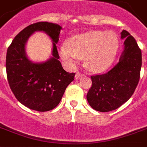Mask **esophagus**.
Segmentation results:
<instances>
[{
  "label": "esophagus",
  "instance_id": "1",
  "mask_svg": "<svg viewBox=\"0 0 147 147\" xmlns=\"http://www.w3.org/2000/svg\"><path fill=\"white\" fill-rule=\"evenodd\" d=\"M83 76V75L82 74H80V73L77 72L76 74V75H75V78L76 79V80H78V79L81 78V77H82Z\"/></svg>",
  "mask_w": 147,
  "mask_h": 147
}]
</instances>
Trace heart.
<instances>
[{"mask_svg":"<svg viewBox=\"0 0 147 147\" xmlns=\"http://www.w3.org/2000/svg\"><path fill=\"white\" fill-rule=\"evenodd\" d=\"M119 40L113 31H90L77 34L63 46L59 54L64 60L73 62L85 59L87 68L93 72H102L109 68L116 58Z\"/></svg>","mask_w":147,"mask_h":147,"instance_id":"b5f03b06","label":"heart"}]
</instances>
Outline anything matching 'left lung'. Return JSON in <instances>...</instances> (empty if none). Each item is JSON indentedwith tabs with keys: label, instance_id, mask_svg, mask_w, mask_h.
Returning a JSON list of instances; mask_svg holds the SVG:
<instances>
[{
	"label": "left lung",
	"instance_id": "1",
	"mask_svg": "<svg viewBox=\"0 0 147 147\" xmlns=\"http://www.w3.org/2000/svg\"><path fill=\"white\" fill-rule=\"evenodd\" d=\"M124 49L119 62L104 74L92 76V85L87 93L88 104L94 110L109 112L116 110L131 97L140 80L141 50L127 31L121 32Z\"/></svg>",
	"mask_w": 147,
	"mask_h": 147
}]
</instances>
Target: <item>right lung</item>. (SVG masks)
<instances>
[{"instance_id":"right-lung-1","label":"right lung","mask_w":147,"mask_h":147,"mask_svg":"<svg viewBox=\"0 0 147 147\" xmlns=\"http://www.w3.org/2000/svg\"><path fill=\"white\" fill-rule=\"evenodd\" d=\"M61 29L55 23H34L20 31L7 49L6 70L9 87L17 100L29 109L45 112L56 107L74 80V73L65 71L59 60L56 44ZM36 31L46 32L53 41V56L43 63H33L25 51L27 40Z\"/></svg>"}]
</instances>
